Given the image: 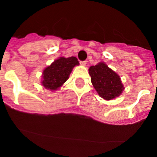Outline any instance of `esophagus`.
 Here are the masks:
<instances>
[{"label":"esophagus","mask_w":157,"mask_h":157,"mask_svg":"<svg viewBox=\"0 0 157 157\" xmlns=\"http://www.w3.org/2000/svg\"><path fill=\"white\" fill-rule=\"evenodd\" d=\"M80 64L82 65V66H85L86 64V61H80Z\"/></svg>","instance_id":"obj_1"}]
</instances>
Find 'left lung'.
I'll list each match as a JSON object with an SVG mask.
<instances>
[{"label":"left lung","instance_id":"obj_1","mask_svg":"<svg viewBox=\"0 0 157 157\" xmlns=\"http://www.w3.org/2000/svg\"><path fill=\"white\" fill-rule=\"evenodd\" d=\"M89 73L93 86L104 99H114L123 92L124 87L120 76L105 63L91 66L89 69Z\"/></svg>","mask_w":157,"mask_h":157}]
</instances>
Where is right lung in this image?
Returning a JSON list of instances; mask_svg holds the SVG:
<instances>
[{"instance_id": "1", "label": "right lung", "mask_w": 157, "mask_h": 157, "mask_svg": "<svg viewBox=\"0 0 157 157\" xmlns=\"http://www.w3.org/2000/svg\"><path fill=\"white\" fill-rule=\"evenodd\" d=\"M76 65H78V61L75 56L56 59L43 71V86L51 90H57L68 79L72 69Z\"/></svg>"}]
</instances>
